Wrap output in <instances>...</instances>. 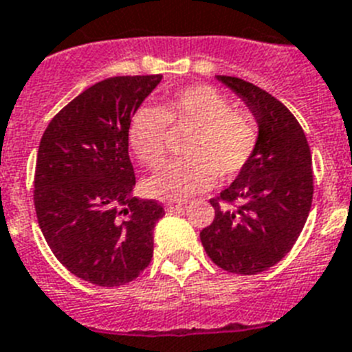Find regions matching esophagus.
Here are the masks:
<instances>
[{
    "instance_id": "34e87169",
    "label": "esophagus",
    "mask_w": 352,
    "mask_h": 352,
    "mask_svg": "<svg viewBox=\"0 0 352 352\" xmlns=\"http://www.w3.org/2000/svg\"><path fill=\"white\" fill-rule=\"evenodd\" d=\"M185 208V205L179 201H169L167 205H165V210L167 212H176V210H183Z\"/></svg>"
}]
</instances>
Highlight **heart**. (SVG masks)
Wrapping results in <instances>:
<instances>
[{"mask_svg":"<svg viewBox=\"0 0 352 352\" xmlns=\"http://www.w3.org/2000/svg\"><path fill=\"white\" fill-rule=\"evenodd\" d=\"M170 133H188L179 147L183 160L165 165L144 182V192L164 201H182L210 187L214 178L232 179L254 158L259 124L250 113L208 84L173 93L156 107H138L127 124V142L145 169L164 164Z\"/></svg>","mask_w":352,"mask_h":352,"instance_id":"1","label":"heart"}]
</instances>
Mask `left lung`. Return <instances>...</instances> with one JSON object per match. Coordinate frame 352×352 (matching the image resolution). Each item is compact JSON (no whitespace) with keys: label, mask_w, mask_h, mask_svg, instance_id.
I'll return each mask as SVG.
<instances>
[{"label":"left lung","mask_w":352,"mask_h":352,"mask_svg":"<svg viewBox=\"0 0 352 352\" xmlns=\"http://www.w3.org/2000/svg\"><path fill=\"white\" fill-rule=\"evenodd\" d=\"M217 78L245 100L261 136L250 164L210 199L216 216L199 237L219 268L255 275L286 257L306 225L313 201L311 151L304 129L280 100L243 78Z\"/></svg>","instance_id":"1"}]
</instances>
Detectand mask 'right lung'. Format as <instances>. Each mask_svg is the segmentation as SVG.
I'll return each instance as SVG.
<instances>
[{
    "label": "right lung",
    "instance_id": "1",
    "mask_svg": "<svg viewBox=\"0 0 352 352\" xmlns=\"http://www.w3.org/2000/svg\"><path fill=\"white\" fill-rule=\"evenodd\" d=\"M162 75L111 77L60 109L41 138L34 205L46 243L68 272L97 286L135 280L153 259L164 207L131 196L127 124Z\"/></svg>",
    "mask_w": 352,
    "mask_h": 352
}]
</instances>
